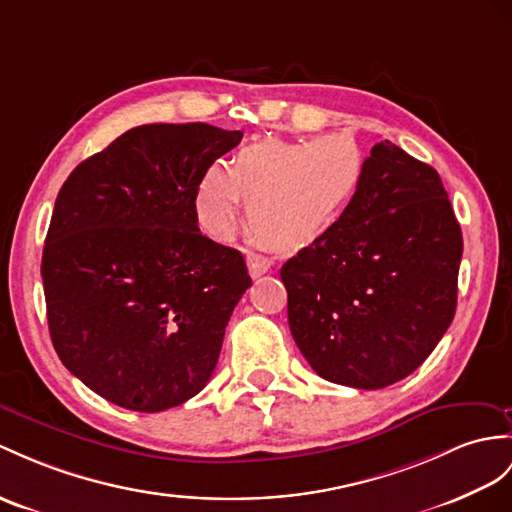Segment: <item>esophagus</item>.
Instances as JSON below:
<instances>
[{
    "instance_id": "34e87169",
    "label": "esophagus",
    "mask_w": 512,
    "mask_h": 512,
    "mask_svg": "<svg viewBox=\"0 0 512 512\" xmlns=\"http://www.w3.org/2000/svg\"><path fill=\"white\" fill-rule=\"evenodd\" d=\"M247 269H249V276L260 278L263 273H267L271 269V260L267 256H260V254H249L247 256Z\"/></svg>"
}]
</instances>
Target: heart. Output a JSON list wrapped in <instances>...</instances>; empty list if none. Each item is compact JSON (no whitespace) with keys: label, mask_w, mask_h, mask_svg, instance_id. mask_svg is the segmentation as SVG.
<instances>
[{"label":"heart","mask_w":512,"mask_h":512,"mask_svg":"<svg viewBox=\"0 0 512 512\" xmlns=\"http://www.w3.org/2000/svg\"><path fill=\"white\" fill-rule=\"evenodd\" d=\"M365 180L354 139H265L241 147L230 169L210 165L195 189V213L215 239H228L249 199V221L280 249L319 241L339 223Z\"/></svg>","instance_id":"1"}]
</instances>
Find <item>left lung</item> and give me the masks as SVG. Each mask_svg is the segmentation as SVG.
I'll use <instances>...</instances> for the list:
<instances>
[{
  "mask_svg": "<svg viewBox=\"0 0 512 512\" xmlns=\"http://www.w3.org/2000/svg\"><path fill=\"white\" fill-rule=\"evenodd\" d=\"M460 256L439 173L391 141L373 145L345 217L280 269L299 352L354 389L410 376L454 319Z\"/></svg>",
  "mask_w": 512,
  "mask_h": 512,
  "instance_id": "8db88e82",
  "label": "left lung"
}]
</instances>
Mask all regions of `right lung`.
I'll use <instances>...</instances> for the list:
<instances>
[{"instance_id":"1","label":"right lung","mask_w":512,"mask_h":512,"mask_svg":"<svg viewBox=\"0 0 512 512\" xmlns=\"http://www.w3.org/2000/svg\"><path fill=\"white\" fill-rule=\"evenodd\" d=\"M241 139L208 123H149L62 184L41 263L49 336L104 400L160 413L213 376L252 278L241 252L199 232L195 189Z\"/></svg>"}]
</instances>
